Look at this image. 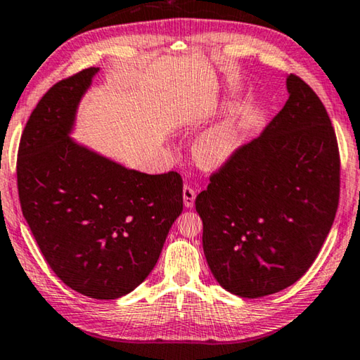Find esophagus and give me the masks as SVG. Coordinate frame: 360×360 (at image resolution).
I'll use <instances>...</instances> for the list:
<instances>
[{
  "label": "esophagus",
  "mask_w": 360,
  "mask_h": 360,
  "mask_svg": "<svg viewBox=\"0 0 360 360\" xmlns=\"http://www.w3.org/2000/svg\"><path fill=\"white\" fill-rule=\"evenodd\" d=\"M195 199H196V191L193 190L190 185H185L184 186V204L186 207H193V204H195Z\"/></svg>",
  "instance_id": "obj_1"
}]
</instances>
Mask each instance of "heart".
Wrapping results in <instances>:
<instances>
[{
	"instance_id": "b5f03b06",
	"label": "heart",
	"mask_w": 360,
	"mask_h": 360,
	"mask_svg": "<svg viewBox=\"0 0 360 360\" xmlns=\"http://www.w3.org/2000/svg\"><path fill=\"white\" fill-rule=\"evenodd\" d=\"M238 148V131L233 115H225L204 134L198 136L193 145L196 161L207 169H215L233 156Z\"/></svg>"
}]
</instances>
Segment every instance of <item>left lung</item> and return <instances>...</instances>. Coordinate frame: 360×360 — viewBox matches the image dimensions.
I'll return each instance as SVG.
<instances>
[{"label":"left lung","instance_id":"8db88e82","mask_svg":"<svg viewBox=\"0 0 360 360\" xmlns=\"http://www.w3.org/2000/svg\"><path fill=\"white\" fill-rule=\"evenodd\" d=\"M286 88L283 109L211 174L195 202L212 275L250 300L307 272L340 201V149L327 109L297 75Z\"/></svg>","mask_w":360,"mask_h":360}]
</instances>
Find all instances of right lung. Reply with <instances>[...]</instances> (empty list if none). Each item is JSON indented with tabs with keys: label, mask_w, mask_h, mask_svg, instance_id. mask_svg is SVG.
<instances>
[{
	"label": "right lung",
	"mask_w": 360,
	"mask_h": 360,
	"mask_svg": "<svg viewBox=\"0 0 360 360\" xmlns=\"http://www.w3.org/2000/svg\"><path fill=\"white\" fill-rule=\"evenodd\" d=\"M98 68L58 82L32 110L18 153L22 214L64 285L95 300L135 290L184 211L180 174L129 170L69 138Z\"/></svg>",
	"instance_id": "1"
}]
</instances>
